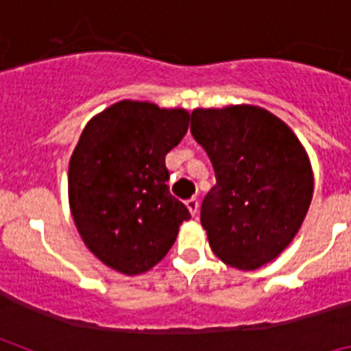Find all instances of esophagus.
Here are the masks:
<instances>
[{"mask_svg": "<svg viewBox=\"0 0 351 351\" xmlns=\"http://www.w3.org/2000/svg\"><path fill=\"white\" fill-rule=\"evenodd\" d=\"M186 207H188V210L191 213V216H195V214L198 213V200H197V198H190V200H186Z\"/></svg>", "mask_w": 351, "mask_h": 351, "instance_id": "obj_1", "label": "esophagus"}]
</instances>
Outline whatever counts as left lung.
<instances>
[{
	"label": "left lung",
	"mask_w": 351,
	"mask_h": 351,
	"mask_svg": "<svg viewBox=\"0 0 351 351\" xmlns=\"http://www.w3.org/2000/svg\"><path fill=\"white\" fill-rule=\"evenodd\" d=\"M190 130L216 173L200 207L210 250L230 267H262L291 243L311 204L306 149L255 105L195 108Z\"/></svg>",
	"instance_id": "1"
}]
</instances>
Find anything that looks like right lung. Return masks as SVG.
<instances>
[{
  "mask_svg": "<svg viewBox=\"0 0 351 351\" xmlns=\"http://www.w3.org/2000/svg\"><path fill=\"white\" fill-rule=\"evenodd\" d=\"M188 125L184 108L123 100L84 128L68 167L70 210L89 251L114 271L154 267L191 218L170 195L165 167Z\"/></svg>",
  "mask_w": 351,
  "mask_h": 351,
  "instance_id": "obj_1",
  "label": "right lung"
}]
</instances>
